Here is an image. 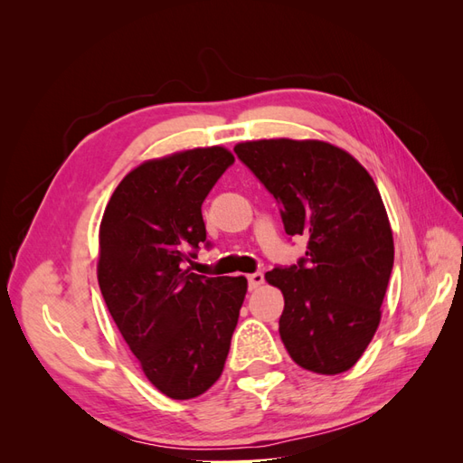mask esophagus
Wrapping results in <instances>:
<instances>
[{"mask_svg": "<svg viewBox=\"0 0 463 463\" xmlns=\"http://www.w3.org/2000/svg\"><path fill=\"white\" fill-rule=\"evenodd\" d=\"M247 279H249V288H250V289H257V288L262 286V282H264V274H262V272L249 274Z\"/></svg>", "mask_w": 463, "mask_h": 463, "instance_id": "34e87169", "label": "esophagus"}]
</instances>
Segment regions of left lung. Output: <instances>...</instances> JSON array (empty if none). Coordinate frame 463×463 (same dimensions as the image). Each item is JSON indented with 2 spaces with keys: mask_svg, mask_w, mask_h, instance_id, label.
<instances>
[{
  "mask_svg": "<svg viewBox=\"0 0 463 463\" xmlns=\"http://www.w3.org/2000/svg\"><path fill=\"white\" fill-rule=\"evenodd\" d=\"M235 154L282 206L288 235H305V259L264 278L284 293L279 335L299 367L340 374L365 354L381 325L394 237L373 177L325 141L262 138Z\"/></svg>",
  "mask_w": 463,
  "mask_h": 463,
  "instance_id": "left-lung-1",
  "label": "left lung"
}]
</instances>
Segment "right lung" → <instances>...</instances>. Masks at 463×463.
<instances>
[{"instance_id": "1", "label": "right lung", "mask_w": 463, "mask_h": 463, "mask_svg": "<svg viewBox=\"0 0 463 463\" xmlns=\"http://www.w3.org/2000/svg\"><path fill=\"white\" fill-rule=\"evenodd\" d=\"M233 160L223 146L146 160L121 179L100 222L96 274L108 311L145 376L172 400L218 381L247 293L245 276L184 269L206 241L201 206Z\"/></svg>"}]
</instances>
